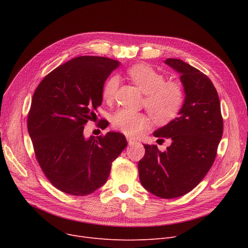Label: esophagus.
<instances>
[{
    "label": "esophagus",
    "mask_w": 248,
    "mask_h": 248,
    "mask_svg": "<svg viewBox=\"0 0 248 248\" xmlns=\"http://www.w3.org/2000/svg\"><path fill=\"white\" fill-rule=\"evenodd\" d=\"M126 140H127V142H128L129 146H133V145H135L136 142H137V140L134 139V138H131V137H127Z\"/></svg>",
    "instance_id": "34e87169"
}]
</instances>
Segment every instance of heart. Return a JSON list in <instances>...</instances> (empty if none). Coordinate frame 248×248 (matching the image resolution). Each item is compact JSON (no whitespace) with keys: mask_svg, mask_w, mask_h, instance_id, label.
I'll return each instance as SVG.
<instances>
[{"mask_svg":"<svg viewBox=\"0 0 248 248\" xmlns=\"http://www.w3.org/2000/svg\"><path fill=\"white\" fill-rule=\"evenodd\" d=\"M128 77L145 93L144 106L152 119L157 123H167L178 114L184 103V90L176 81H166L165 76L150 65L137 64L126 71ZM120 85L119 77L112 75L102 88L106 102L114 100ZM149 116L129 109L117 110L111 120L114 129L126 136H137L149 126Z\"/></svg>","mask_w":248,"mask_h":248,"instance_id":"b5f03b06","label":"heart"}]
</instances>
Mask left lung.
Returning a JSON list of instances; mask_svg holds the SVG:
<instances>
[{
	"instance_id": "8db88e82",
	"label": "left lung",
	"mask_w": 248,
	"mask_h": 248,
	"mask_svg": "<svg viewBox=\"0 0 248 248\" xmlns=\"http://www.w3.org/2000/svg\"><path fill=\"white\" fill-rule=\"evenodd\" d=\"M178 71L186 93L179 116L159 128L154 136L171 140L165 152L144 145L139 162L140 184L164 199L181 197L192 191L212 167L223 134L217 90L206 74L180 59L165 61Z\"/></svg>"
}]
</instances>
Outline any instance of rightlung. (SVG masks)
Here are the masks:
<instances>
[{"instance_id": "right-lung-1", "label": "right lung", "mask_w": 248, "mask_h": 248, "mask_svg": "<svg viewBox=\"0 0 248 248\" xmlns=\"http://www.w3.org/2000/svg\"><path fill=\"white\" fill-rule=\"evenodd\" d=\"M120 62L79 56L47 74L37 86L28 113L36 160L50 183L74 196H86L106 183L111 163L127 142L121 133L83 136L94 121L107 78ZM101 127L108 126L101 120Z\"/></svg>"}]
</instances>
